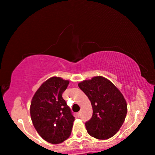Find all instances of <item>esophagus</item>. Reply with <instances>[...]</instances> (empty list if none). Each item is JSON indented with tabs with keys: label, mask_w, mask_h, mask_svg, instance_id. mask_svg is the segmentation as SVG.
Returning <instances> with one entry per match:
<instances>
[{
	"label": "esophagus",
	"mask_w": 155,
	"mask_h": 155,
	"mask_svg": "<svg viewBox=\"0 0 155 155\" xmlns=\"http://www.w3.org/2000/svg\"><path fill=\"white\" fill-rule=\"evenodd\" d=\"M77 115H78V117L80 116V112H78V113H77Z\"/></svg>",
	"instance_id": "obj_1"
}]
</instances>
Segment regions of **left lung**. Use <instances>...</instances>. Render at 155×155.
Returning a JSON list of instances; mask_svg holds the SVG:
<instances>
[{"label": "left lung", "mask_w": 155, "mask_h": 155, "mask_svg": "<svg viewBox=\"0 0 155 155\" xmlns=\"http://www.w3.org/2000/svg\"><path fill=\"white\" fill-rule=\"evenodd\" d=\"M78 87L89 98L93 109L91 120L85 123L88 134L99 140L113 137L126 118L127 105L124 96L102 76L83 80Z\"/></svg>", "instance_id": "1"}]
</instances>
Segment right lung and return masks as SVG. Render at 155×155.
<instances>
[{
    "mask_svg": "<svg viewBox=\"0 0 155 155\" xmlns=\"http://www.w3.org/2000/svg\"><path fill=\"white\" fill-rule=\"evenodd\" d=\"M69 84L59 77L49 78L42 83L31 102L33 124L41 137L51 144L61 143L71 134L75 117L62 98Z\"/></svg>",
    "mask_w": 155,
    "mask_h": 155,
    "instance_id": "right-lung-1",
    "label": "right lung"
}]
</instances>
